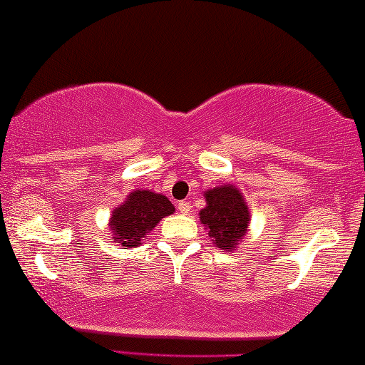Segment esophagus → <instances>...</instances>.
<instances>
[{"instance_id": "obj_1", "label": "esophagus", "mask_w": 365, "mask_h": 365, "mask_svg": "<svg viewBox=\"0 0 365 365\" xmlns=\"http://www.w3.org/2000/svg\"><path fill=\"white\" fill-rule=\"evenodd\" d=\"M178 211L181 214L191 212V202H189V201H179L178 202Z\"/></svg>"}]
</instances>
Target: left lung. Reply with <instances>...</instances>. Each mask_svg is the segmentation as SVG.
Masks as SVG:
<instances>
[{"mask_svg": "<svg viewBox=\"0 0 365 365\" xmlns=\"http://www.w3.org/2000/svg\"><path fill=\"white\" fill-rule=\"evenodd\" d=\"M206 207L199 211L201 224L207 229L212 244L221 251L236 249L247 234L251 212L237 186L222 184L204 191Z\"/></svg>", "mask_w": 365, "mask_h": 365, "instance_id": "8db88e82", "label": "left lung"}]
</instances>
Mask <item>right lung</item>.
Listing matches in <instances>:
<instances>
[{
	"label": "right lung",
	"mask_w": 365,
	"mask_h": 365,
	"mask_svg": "<svg viewBox=\"0 0 365 365\" xmlns=\"http://www.w3.org/2000/svg\"><path fill=\"white\" fill-rule=\"evenodd\" d=\"M174 211L176 207L164 194L151 189H134L113 209L108 224L111 242L121 244L124 249L141 246L159 221L171 216Z\"/></svg>",
	"instance_id": "1"
}]
</instances>
